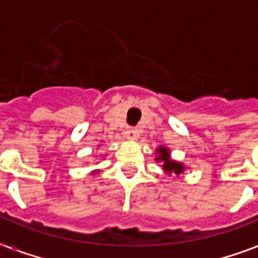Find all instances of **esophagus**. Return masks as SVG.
<instances>
[{
  "instance_id": "1",
  "label": "esophagus",
  "mask_w": 258,
  "mask_h": 258,
  "mask_svg": "<svg viewBox=\"0 0 258 258\" xmlns=\"http://www.w3.org/2000/svg\"><path fill=\"white\" fill-rule=\"evenodd\" d=\"M124 135H125V138H127V139H131V141H137L138 138H139V131H138V128H135V127H128V128L125 130Z\"/></svg>"
}]
</instances>
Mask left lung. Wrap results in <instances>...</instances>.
<instances>
[{"mask_svg": "<svg viewBox=\"0 0 258 258\" xmlns=\"http://www.w3.org/2000/svg\"><path fill=\"white\" fill-rule=\"evenodd\" d=\"M157 155L158 157L155 159H157V162H162L163 163V170L166 171V174H169V175H171V174L180 175L184 171V166L182 163H179V162L172 161L171 158H170L169 149L165 147V146L158 147Z\"/></svg>", "mask_w": 258, "mask_h": 258, "instance_id": "left-lung-1", "label": "left lung"}]
</instances>
